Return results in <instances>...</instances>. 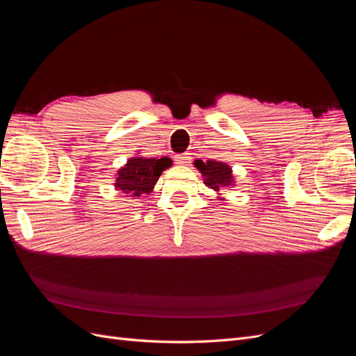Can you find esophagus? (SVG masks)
<instances>
[{
  "mask_svg": "<svg viewBox=\"0 0 356 356\" xmlns=\"http://www.w3.org/2000/svg\"><path fill=\"white\" fill-rule=\"evenodd\" d=\"M190 154L188 153H182V154H177L175 156V163L178 166H186L190 163Z\"/></svg>",
  "mask_w": 356,
  "mask_h": 356,
  "instance_id": "34e87169",
  "label": "esophagus"
}]
</instances>
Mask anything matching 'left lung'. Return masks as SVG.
Returning a JSON list of instances; mask_svg holds the SVG:
<instances>
[{
	"instance_id": "8db88e82",
	"label": "left lung",
	"mask_w": 356,
	"mask_h": 356,
	"mask_svg": "<svg viewBox=\"0 0 356 356\" xmlns=\"http://www.w3.org/2000/svg\"><path fill=\"white\" fill-rule=\"evenodd\" d=\"M195 166L202 174L207 187L217 191L218 195L222 188H232V186L234 184L232 166L224 163V161L195 160ZM220 200H222V197H220Z\"/></svg>"
}]
</instances>
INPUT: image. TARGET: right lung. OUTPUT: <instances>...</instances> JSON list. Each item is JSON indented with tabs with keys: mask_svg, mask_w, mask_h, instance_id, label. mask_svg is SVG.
Instances as JSON below:
<instances>
[{
	"mask_svg": "<svg viewBox=\"0 0 356 356\" xmlns=\"http://www.w3.org/2000/svg\"><path fill=\"white\" fill-rule=\"evenodd\" d=\"M170 166L172 160L169 157L148 159L134 156L117 170L114 187L124 195V197L141 199L153 191L161 172Z\"/></svg>",
	"mask_w": 356,
	"mask_h": 356,
	"instance_id": "1",
	"label": "right lung"
}]
</instances>
